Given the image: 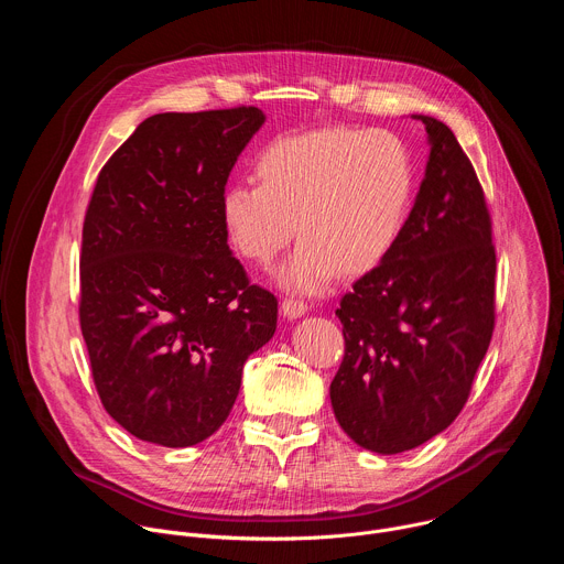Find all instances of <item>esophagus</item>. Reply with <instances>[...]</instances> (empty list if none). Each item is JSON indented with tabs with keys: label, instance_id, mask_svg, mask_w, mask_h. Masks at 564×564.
<instances>
[{
	"label": "esophagus",
	"instance_id": "1",
	"mask_svg": "<svg viewBox=\"0 0 564 564\" xmlns=\"http://www.w3.org/2000/svg\"><path fill=\"white\" fill-rule=\"evenodd\" d=\"M307 310H310V305H307L303 299L290 296V299H285V301L281 303V312H283V316H288V318H299V316H303Z\"/></svg>",
	"mask_w": 564,
	"mask_h": 564
}]
</instances>
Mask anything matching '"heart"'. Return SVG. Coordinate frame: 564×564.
Instances as JSON below:
<instances>
[{"instance_id":"1","label":"heart","mask_w":564,"mask_h":564,"mask_svg":"<svg viewBox=\"0 0 564 564\" xmlns=\"http://www.w3.org/2000/svg\"><path fill=\"white\" fill-rule=\"evenodd\" d=\"M257 185L220 196L231 248L270 268L301 240L279 281L299 292L326 290L337 274L361 276L394 250L413 205V160L397 135L348 127L281 135L254 160Z\"/></svg>"}]
</instances>
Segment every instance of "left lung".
I'll return each mask as SVG.
<instances>
[{"label": "left lung", "mask_w": 564, "mask_h": 564, "mask_svg": "<svg viewBox=\"0 0 564 564\" xmlns=\"http://www.w3.org/2000/svg\"><path fill=\"white\" fill-rule=\"evenodd\" d=\"M431 155L394 250L344 294L346 352L330 383L339 426L361 448L411 451L448 429L496 328L491 214L468 155L431 118Z\"/></svg>", "instance_id": "obj_1"}]
</instances>
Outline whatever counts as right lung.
Returning <instances> with one entry per match:
<instances>
[{"instance_id": "1", "label": "right lung", "mask_w": 564, "mask_h": 564, "mask_svg": "<svg viewBox=\"0 0 564 564\" xmlns=\"http://www.w3.org/2000/svg\"><path fill=\"white\" fill-rule=\"evenodd\" d=\"M257 107L155 113L107 160L83 227L79 328L105 411L133 437L194 446L227 420L279 301L227 246L220 196Z\"/></svg>"}]
</instances>
